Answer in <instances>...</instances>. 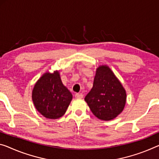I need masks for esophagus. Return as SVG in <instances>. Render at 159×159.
Segmentation results:
<instances>
[{"mask_svg": "<svg viewBox=\"0 0 159 159\" xmlns=\"http://www.w3.org/2000/svg\"><path fill=\"white\" fill-rule=\"evenodd\" d=\"M75 97L77 99H82V98H83V94H80V93H77V94H75Z\"/></svg>", "mask_w": 159, "mask_h": 159, "instance_id": "esophagus-1", "label": "esophagus"}]
</instances>
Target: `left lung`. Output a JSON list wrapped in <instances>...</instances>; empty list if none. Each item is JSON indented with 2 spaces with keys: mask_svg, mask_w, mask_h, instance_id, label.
<instances>
[{
  "mask_svg": "<svg viewBox=\"0 0 159 159\" xmlns=\"http://www.w3.org/2000/svg\"><path fill=\"white\" fill-rule=\"evenodd\" d=\"M84 100L95 116L110 121L124 110L126 90L108 66L99 65L96 70L93 87Z\"/></svg>",
  "mask_w": 159,
  "mask_h": 159,
  "instance_id": "1",
  "label": "left lung"
}]
</instances>
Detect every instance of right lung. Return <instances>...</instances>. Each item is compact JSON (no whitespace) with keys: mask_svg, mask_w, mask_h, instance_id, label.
<instances>
[{"mask_svg":"<svg viewBox=\"0 0 159 159\" xmlns=\"http://www.w3.org/2000/svg\"><path fill=\"white\" fill-rule=\"evenodd\" d=\"M34 106L47 119H59L65 114L72 94L62 84L58 70L46 72L35 83L32 92Z\"/></svg>","mask_w":159,"mask_h":159,"instance_id":"obj_1","label":"right lung"}]
</instances>
